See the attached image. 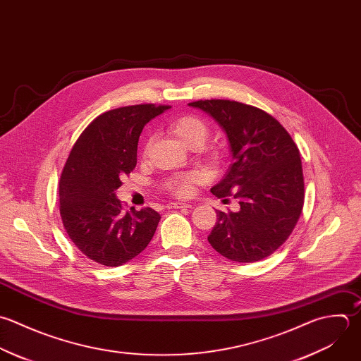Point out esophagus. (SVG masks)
Here are the masks:
<instances>
[{"label":"esophagus","instance_id":"esophagus-1","mask_svg":"<svg viewBox=\"0 0 361 361\" xmlns=\"http://www.w3.org/2000/svg\"><path fill=\"white\" fill-rule=\"evenodd\" d=\"M167 208H174V209L191 208V204H185V202H170V204H167Z\"/></svg>","mask_w":361,"mask_h":361}]
</instances>
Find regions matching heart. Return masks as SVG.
<instances>
[{"mask_svg":"<svg viewBox=\"0 0 361 361\" xmlns=\"http://www.w3.org/2000/svg\"><path fill=\"white\" fill-rule=\"evenodd\" d=\"M170 129L176 135V137L184 146H187L190 149H197V147L202 146L209 136L208 123L197 115H184V116L177 118L176 121L171 122ZM149 145H150V142L146 143L145 153L149 150ZM207 156L212 160H216L219 157V153L215 149H209V150H207ZM197 181H200V174H197V173L178 174L167 183V190L173 195L184 198V197L191 195L192 187Z\"/></svg>","mask_w":361,"mask_h":361,"instance_id":"heart-1","label":"heart"}]
</instances>
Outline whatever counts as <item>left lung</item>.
<instances>
[{"instance_id":"obj_1","label":"left lung","mask_w":361,"mask_h":361,"mask_svg":"<svg viewBox=\"0 0 361 361\" xmlns=\"http://www.w3.org/2000/svg\"><path fill=\"white\" fill-rule=\"evenodd\" d=\"M209 114L226 132L233 163L211 192L239 211L216 212L211 246L238 263L273 255L293 233L304 207L300 150L286 128L266 111L231 99L188 104Z\"/></svg>"}]
</instances>
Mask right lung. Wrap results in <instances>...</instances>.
<instances>
[{
    "instance_id": "right-lung-1",
    "label": "right lung",
    "mask_w": 361,
    "mask_h": 361,
    "mask_svg": "<svg viewBox=\"0 0 361 361\" xmlns=\"http://www.w3.org/2000/svg\"><path fill=\"white\" fill-rule=\"evenodd\" d=\"M169 105L139 104L98 115L78 136L59 183L60 216L75 247L90 260L115 267L152 240L160 215L152 208L123 212L115 191L136 167L143 126Z\"/></svg>"
}]
</instances>
